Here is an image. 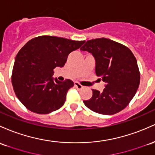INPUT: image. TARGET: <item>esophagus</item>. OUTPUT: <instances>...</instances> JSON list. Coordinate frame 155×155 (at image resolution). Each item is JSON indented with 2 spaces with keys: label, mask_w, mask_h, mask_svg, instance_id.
<instances>
[{
  "label": "esophagus",
  "mask_w": 155,
  "mask_h": 155,
  "mask_svg": "<svg viewBox=\"0 0 155 155\" xmlns=\"http://www.w3.org/2000/svg\"><path fill=\"white\" fill-rule=\"evenodd\" d=\"M75 87H76L78 90H81L83 88V86L81 85V84H79V82H75Z\"/></svg>",
  "instance_id": "esophagus-1"
}]
</instances>
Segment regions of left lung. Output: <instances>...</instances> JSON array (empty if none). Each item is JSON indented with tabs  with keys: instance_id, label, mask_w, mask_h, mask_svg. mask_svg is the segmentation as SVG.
<instances>
[{
	"instance_id": "obj_1",
	"label": "left lung",
	"mask_w": 155,
	"mask_h": 155,
	"mask_svg": "<svg viewBox=\"0 0 155 155\" xmlns=\"http://www.w3.org/2000/svg\"><path fill=\"white\" fill-rule=\"evenodd\" d=\"M81 51L91 53L96 60V76H101L105 88L93 96L84 105L95 113L113 115L124 110L135 96L140 84L137 60L130 49L107 38L87 41Z\"/></svg>"
}]
</instances>
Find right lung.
<instances>
[{
    "mask_svg": "<svg viewBox=\"0 0 155 155\" xmlns=\"http://www.w3.org/2000/svg\"><path fill=\"white\" fill-rule=\"evenodd\" d=\"M83 41L54 36L31 39L15 58L12 84L15 95L30 111L48 114L62 107L66 94L74 84L52 77L56 67H63L70 53L79 48Z\"/></svg>",
    "mask_w": 155,
    "mask_h": 155,
    "instance_id": "1",
    "label": "right lung"
}]
</instances>
